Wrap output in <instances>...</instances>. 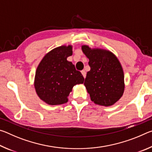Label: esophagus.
<instances>
[{"label":"esophagus","mask_w":152,"mask_h":152,"mask_svg":"<svg viewBox=\"0 0 152 152\" xmlns=\"http://www.w3.org/2000/svg\"><path fill=\"white\" fill-rule=\"evenodd\" d=\"M81 73L82 74V76H84V78H86V72L85 70H82L81 71Z\"/></svg>","instance_id":"34e87169"}]
</instances>
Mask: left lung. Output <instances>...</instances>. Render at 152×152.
<instances>
[{
  "label": "left lung",
  "instance_id": "1",
  "mask_svg": "<svg viewBox=\"0 0 152 152\" xmlns=\"http://www.w3.org/2000/svg\"><path fill=\"white\" fill-rule=\"evenodd\" d=\"M89 59L91 70L86 74L84 86L95 104L109 107L114 104L124 92V74L119 60L112 52L82 45Z\"/></svg>",
  "mask_w": 152,
  "mask_h": 152
}]
</instances>
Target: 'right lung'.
<instances>
[{
	"mask_svg": "<svg viewBox=\"0 0 152 152\" xmlns=\"http://www.w3.org/2000/svg\"><path fill=\"white\" fill-rule=\"evenodd\" d=\"M72 55V46H60L48 52L37 66L35 88L40 99L48 104L66 103L74 86L84 82L80 72L67 60Z\"/></svg>",
	"mask_w": 152,
	"mask_h": 152,
	"instance_id": "right-lung-1",
	"label": "right lung"
}]
</instances>
